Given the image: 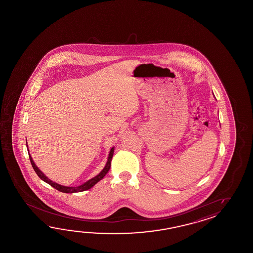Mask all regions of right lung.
<instances>
[{"mask_svg": "<svg viewBox=\"0 0 253 253\" xmlns=\"http://www.w3.org/2000/svg\"><path fill=\"white\" fill-rule=\"evenodd\" d=\"M26 145H27V149L29 151V148H28V144L26 143ZM114 150H115V147H112L110 151H109V154H108V161L106 163V166L105 167L103 168L102 171L99 172L98 174H97L96 176H94V177L91 178V179H89L88 181H86V183H82L81 185H79V186H75V187H72V186H64V185H61V184H59V183H55V182H52L50 179H48L44 173H43L40 169H39L37 166L35 165V163L33 160V158H32V156L30 155V152H28L29 153V157H30V161H31V164H32V166H33V169H34V171L35 172L37 173V175H38L39 177L41 178L42 181H44L45 183H48L49 185H51L52 187H54L55 189H57L58 191L59 192H61V193H65V194H72V193H80V192H83V191H86V190H88V189L91 188L92 186H94L97 182H99L101 179L104 178V176L107 174V172H108V170L110 169V166H111V160H112V156H113Z\"/></svg>", "mask_w": 253, "mask_h": 253, "instance_id": "1", "label": "right lung"}]
</instances>
